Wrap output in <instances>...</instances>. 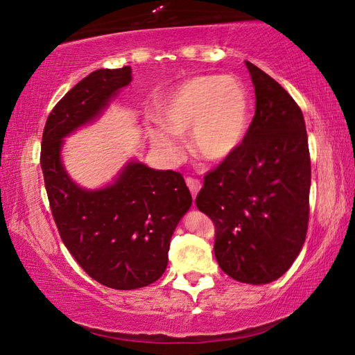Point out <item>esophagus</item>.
<instances>
[{"label": "esophagus", "instance_id": "obj_1", "mask_svg": "<svg viewBox=\"0 0 355 355\" xmlns=\"http://www.w3.org/2000/svg\"><path fill=\"white\" fill-rule=\"evenodd\" d=\"M186 184H188V188H189V191H191V194H192V197H197V194H199V191H200V188H202V184H200V182L197 178H186Z\"/></svg>", "mask_w": 355, "mask_h": 355}]
</instances>
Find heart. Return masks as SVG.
<instances>
[{"mask_svg":"<svg viewBox=\"0 0 355 355\" xmlns=\"http://www.w3.org/2000/svg\"><path fill=\"white\" fill-rule=\"evenodd\" d=\"M249 95L232 76H194L184 81L161 106L158 127L148 136L171 163L182 158L177 136L189 133L192 153L209 163H222L244 141L249 123Z\"/></svg>","mask_w":355,"mask_h":355,"instance_id":"obj_1","label":"heart"}]
</instances>
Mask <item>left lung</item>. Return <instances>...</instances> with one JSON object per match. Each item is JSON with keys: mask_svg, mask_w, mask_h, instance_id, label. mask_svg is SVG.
Returning a JSON list of instances; mask_svg holds the SVG:
<instances>
[{"mask_svg": "<svg viewBox=\"0 0 355 355\" xmlns=\"http://www.w3.org/2000/svg\"><path fill=\"white\" fill-rule=\"evenodd\" d=\"M255 116L230 158L208 172L196 199L216 225L214 255L243 284L282 277L302 249L311 167L300 107L280 84L245 61Z\"/></svg>", "mask_w": 355, "mask_h": 355, "instance_id": "obj_1", "label": "left lung"}]
</instances>
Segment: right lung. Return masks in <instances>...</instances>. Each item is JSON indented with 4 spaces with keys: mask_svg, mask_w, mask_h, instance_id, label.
Returning a JSON list of instances; mask_svg holds the SVG:
<instances>
[{
    "mask_svg": "<svg viewBox=\"0 0 355 355\" xmlns=\"http://www.w3.org/2000/svg\"><path fill=\"white\" fill-rule=\"evenodd\" d=\"M131 69L92 71L64 95L46 119L40 166L51 213L65 248L94 280L136 290L158 280L171 238L192 197L182 173L125 164L100 189L76 184L62 163L64 137L92 123L131 83Z\"/></svg>",
    "mask_w": 355,
    "mask_h": 355,
    "instance_id": "add662e5",
    "label": "right lung"
}]
</instances>
